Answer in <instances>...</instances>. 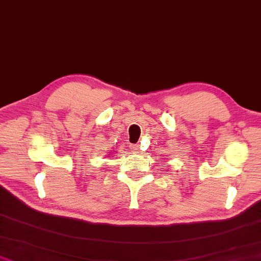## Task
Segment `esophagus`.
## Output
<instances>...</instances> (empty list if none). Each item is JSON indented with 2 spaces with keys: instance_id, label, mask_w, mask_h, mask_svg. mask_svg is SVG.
<instances>
[{
  "instance_id": "obj_1",
  "label": "esophagus",
  "mask_w": 261,
  "mask_h": 261,
  "mask_svg": "<svg viewBox=\"0 0 261 261\" xmlns=\"http://www.w3.org/2000/svg\"><path fill=\"white\" fill-rule=\"evenodd\" d=\"M130 148L134 152H140V145L138 144H131Z\"/></svg>"
}]
</instances>
